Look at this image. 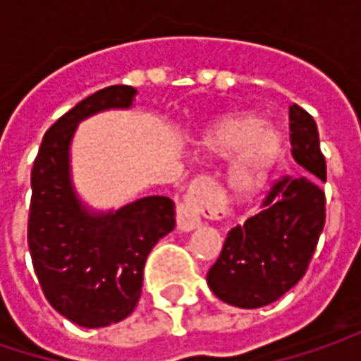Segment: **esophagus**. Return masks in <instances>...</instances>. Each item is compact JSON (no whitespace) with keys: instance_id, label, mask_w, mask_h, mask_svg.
I'll return each instance as SVG.
<instances>
[{"instance_id":"obj_1","label":"esophagus","mask_w":361,"mask_h":361,"mask_svg":"<svg viewBox=\"0 0 361 361\" xmlns=\"http://www.w3.org/2000/svg\"><path fill=\"white\" fill-rule=\"evenodd\" d=\"M224 207L217 196V183L209 176H200L192 181L178 207V230L190 232L200 226V217L219 219Z\"/></svg>"}]
</instances>
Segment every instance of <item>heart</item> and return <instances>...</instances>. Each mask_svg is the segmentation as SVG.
Masks as SVG:
<instances>
[{"label": "heart", "mask_w": 361, "mask_h": 361, "mask_svg": "<svg viewBox=\"0 0 361 361\" xmlns=\"http://www.w3.org/2000/svg\"><path fill=\"white\" fill-rule=\"evenodd\" d=\"M288 135L280 125H269L257 112H238L221 118L204 135L202 146L211 157H238L230 183L238 198H251L269 180L284 159Z\"/></svg>", "instance_id": "b5f03b06"}]
</instances>
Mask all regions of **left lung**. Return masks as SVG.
<instances>
[{
    "label": "left lung",
    "instance_id": "left-lung-1",
    "mask_svg": "<svg viewBox=\"0 0 361 361\" xmlns=\"http://www.w3.org/2000/svg\"><path fill=\"white\" fill-rule=\"evenodd\" d=\"M290 146L297 178L271 183L261 211L232 228L207 284L224 303L257 310L278 301L307 271L326 221V159L314 116L293 104Z\"/></svg>",
    "mask_w": 361,
    "mask_h": 361
}]
</instances>
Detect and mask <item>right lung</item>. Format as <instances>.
<instances>
[{
    "label": "right lung",
    "mask_w": 361,
    "mask_h": 361,
    "mask_svg": "<svg viewBox=\"0 0 361 361\" xmlns=\"http://www.w3.org/2000/svg\"><path fill=\"white\" fill-rule=\"evenodd\" d=\"M135 94L129 85H110L62 114L45 131L31 171L27 238L37 280L58 314L85 328L121 322L135 310L146 257L176 228V204L167 196L90 213L71 183L68 146L79 121L129 109Z\"/></svg>",
    "instance_id": "add662e5"
}]
</instances>
